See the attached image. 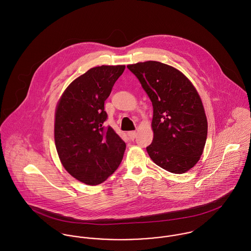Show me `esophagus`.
Returning a JSON list of instances; mask_svg holds the SVG:
<instances>
[{"label":"esophagus","mask_w":251,"mask_h":251,"mask_svg":"<svg viewBox=\"0 0 251 251\" xmlns=\"http://www.w3.org/2000/svg\"><path fill=\"white\" fill-rule=\"evenodd\" d=\"M127 135H128V137H129L130 140H134V139L136 138L137 133H136V131H128V132H127Z\"/></svg>","instance_id":"1"}]
</instances>
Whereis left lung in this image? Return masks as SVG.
Listing matches in <instances>:
<instances>
[{"label":"left lung","instance_id":"8db88e82","mask_svg":"<svg viewBox=\"0 0 251 251\" xmlns=\"http://www.w3.org/2000/svg\"><path fill=\"white\" fill-rule=\"evenodd\" d=\"M127 69L141 83L153 108V139L147 147L150 157L166 171L185 173L200 159L208 133L196 89L181 72L159 62L137 63Z\"/></svg>","mask_w":251,"mask_h":251}]
</instances>
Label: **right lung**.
<instances>
[{
  "instance_id": "1",
  "label": "right lung",
  "mask_w": 251,
  "mask_h": 251,
  "mask_svg": "<svg viewBox=\"0 0 251 251\" xmlns=\"http://www.w3.org/2000/svg\"><path fill=\"white\" fill-rule=\"evenodd\" d=\"M126 66H101L76 78L55 113V145L65 169L90 185L101 183L119 167L126 143L110 126L104 111L115 82Z\"/></svg>"
}]
</instances>
